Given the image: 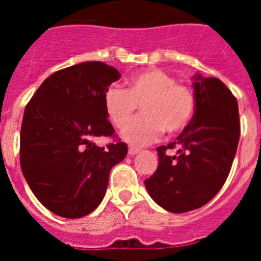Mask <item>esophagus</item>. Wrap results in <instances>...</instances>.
I'll use <instances>...</instances> for the list:
<instances>
[{
	"label": "esophagus",
	"mask_w": 261,
	"mask_h": 261,
	"mask_svg": "<svg viewBox=\"0 0 261 261\" xmlns=\"http://www.w3.org/2000/svg\"><path fill=\"white\" fill-rule=\"evenodd\" d=\"M138 151H140V149H137V147H129V149H128V154L130 156L136 155V154H137Z\"/></svg>",
	"instance_id": "34e87169"
}]
</instances>
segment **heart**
I'll use <instances>...</instances> for the list:
<instances>
[{
	"label": "heart",
	"instance_id": "b5f03b06",
	"mask_svg": "<svg viewBox=\"0 0 261 261\" xmlns=\"http://www.w3.org/2000/svg\"><path fill=\"white\" fill-rule=\"evenodd\" d=\"M142 106V116L128 124L121 137L144 146L158 140L163 129L175 133L190 123L195 98L187 86L158 69L142 71L130 80L129 89L112 84L105 93V110L116 128H123Z\"/></svg>",
	"mask_w": 261,
	"mask_h": 261
}]
</instances>
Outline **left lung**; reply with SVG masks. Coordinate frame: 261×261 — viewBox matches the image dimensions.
Segmentation results:
<instances>
[{"label": "left lung", "instance_id": "8db88e82", "mask_svg": "<svg viewBox=\"0 0 261 261\" xmlns=\"http://www.w3.org/2000/svg\"><path fill=\"white\" fill-rule=\"evenodd\" d=\"M195 114L174 142L156 147L158 168L145 187L171 213L201 208L229 176L241 135L238 102L218 78L193 77ZM178 149L168 156V148Z\"/></svg>", "mask_w": 261, "mask_h": 261}]
</instances>
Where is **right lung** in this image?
Here are the masks:
<instances>
[{"label": "right lung", "instance_id": "obj_1", "mask_svg": "<svg viewBox=\"0 0 261 261\" xmlns=\"http://www.w3.org/2000/svg\"><path fill=\"white\" fill-rule=\"evenodd\" d=\"M121 77L105 62L86 61L53 73L26 106L20 128V167L36 199L52 213L81 218L105 197L111 168L128 153L115 137L105 93Z\"/></svg>", "mask_w": 261, "mask_h": 261}]
</instances>
